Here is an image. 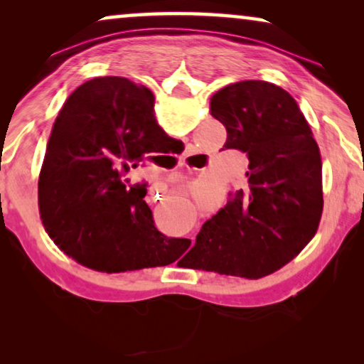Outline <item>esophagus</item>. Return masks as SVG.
Here are the masks:
<instances>
[{"mask_svg":"<svg viewBox=\"0 0 364 364\" xmlns=\"http://www.w3.org/2000/svg\"><path fill=\"white\" fill-rule=\"evenodd\" d=\"M154 191H157L158 193L157 194H154L153 193ZM151 196H156V197H159V188H157V187H156V191H152V193H151ZM159 198H161V197H159Z\"/></svg>","mask_w":364,"mask_h":364,"instance_id":"obj_1","label":"esophagus"}]
</instances>
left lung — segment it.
<instances>
[{
  "mask_svg": "<svg viewBox=\"0 0 364 364\" xmlns=\"http://www.w3.org/2000/svg\"><path fill=\"white\" fill-rule=\"evenodd\" d=\"M210 114L225 149L245 152L248 188L203 223L192 248L197 268L262 278L287 265L315 235L323 212L321 157L295 99L265 81L217 91Z\"/></svg>",
  "mask_w": 364,
  "mask_h": 364,
  "instance_id": "8db88e82",
  "label": "left lung"
}]
</instances>
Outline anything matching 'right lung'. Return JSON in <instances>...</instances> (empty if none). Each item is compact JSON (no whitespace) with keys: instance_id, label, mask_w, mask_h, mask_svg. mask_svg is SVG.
<instances>
[{"instance_id":"1","label":"right lung","mask_w":364,"mask_h":364,"mask_svg":"<svg viewBox=\"0 0 364 364\" xmlns=\"http://www.w3.org/2000/svg\"><path fill=\"white\" fill-rule=\"evenodd\" d=\"M172 142L159 126L154 94L126 77H96L66 99L39 173L43 225L54 243L101 272L164 267L191 247L157 230L144 200L147 183L131 181Z\"/></svg>"}]
</instances>
